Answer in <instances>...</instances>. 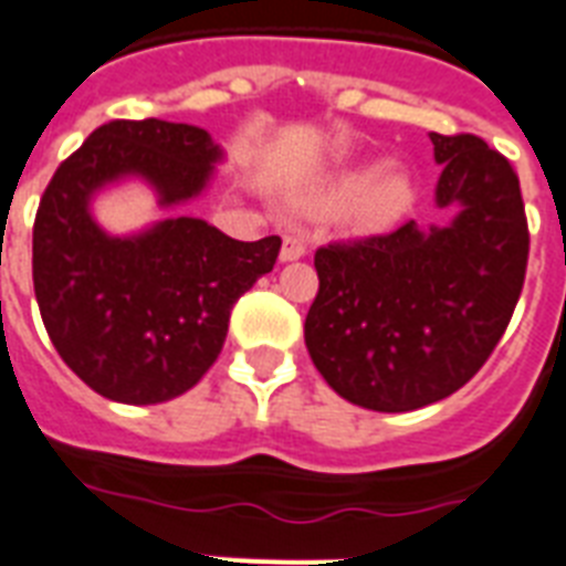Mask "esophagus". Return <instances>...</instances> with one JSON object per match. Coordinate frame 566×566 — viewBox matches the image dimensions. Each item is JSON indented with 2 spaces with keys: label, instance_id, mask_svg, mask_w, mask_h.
<instances>
[{
  "label": "esophagus",
  "instance_id": "1",
  "mask_svg": "<svg viewBox=\"0 0 566 566\" xmlns=\"http://www.w3.org/2000/svg\"><path fill=\"white\" fill-rule=\"evenodd\" d=\"M306 251H310V242L303 240L301 233H286V237H283V249H280V260L292 263V260H301Z\"/></svg>",
  "mask_w": 566,
  "mask_h": 566
}]
</instances>
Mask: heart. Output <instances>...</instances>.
I'll return each instance as SVG.
<instances>
[{"label":"heart","instance_id":"b5f03b06","mask_svg":"<svg viewBox=\"0 0 566 566\" xmlns=\"http://www.w3.org/2000/svg\"><path fill=\"white\" fill-rule=\"evenodd\" d=\"M324 205L344 208V217L361 231H381L410 205V181L396 167H381L370 179L361 172H344L326 188Z\"/></svg>","mask_w":566,"mask_h":566}]
</instances>
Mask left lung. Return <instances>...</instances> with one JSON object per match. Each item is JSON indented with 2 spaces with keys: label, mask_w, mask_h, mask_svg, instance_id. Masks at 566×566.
I'll use <instances>...</instances> for the list:
<instances>
[{
  "label": "left lung",
  "mask_w": 566,
  "mask_h": 566,
  "mask_svg": "<svg viewBox=\"0 0 566 566\" xmlns=\"http://www.w3.org/2000/svg\"><path fill=\"white\" fill-rule=\"evenodd\" d=\"M437 205L451 226L329 242L315 251L306 349L353 405L405 413L460 390L489 361L517 306L530 260L521 181L471 133H431Z\"/></svg>",
  "instance_id": "1"
}]
</instances>
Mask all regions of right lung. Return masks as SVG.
Here are the masks:
<instances>
[{"label":"right lung","mask_w":566,"mask_h":566,"mask_svg":"<svg viewBox=\"0 0 566 566\" xmlns=\"http://www.w3.org/2000/svg\"><path fill=\"white\" fill-rule=\"evenodd\" d=\"M219 144L199 126L109 120L51 176L34 219V294L51 344L95 394L158 405L188 394L226 344L233 303L274 269L280 237L231 240L205 219L176 217L109 237L88 202L142 176L158 205L199 196Z\"/></svg>","instance_id":"1"}]
</instances>
